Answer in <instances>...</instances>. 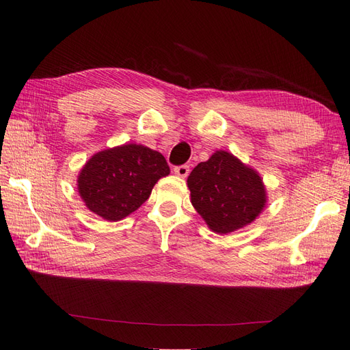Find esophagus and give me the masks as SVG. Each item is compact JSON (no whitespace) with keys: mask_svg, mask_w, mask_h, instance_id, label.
<instances>
[{"mask_svg":"<svg viewBox=\"0 0 350 350\" xmlns=\"http://www.w3.org/2000/svg\"><path fill=\"white\" fill-rule=\"evenodd\" d=\"M174 172L181 176V178H185L188 174H189V166L188 165H179V166H175L174 167Z\"/></svg>","mask_w":350,"mask_h":350,"instance_id":"1","label":"esophagus"}]
</instances>
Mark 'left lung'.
<instances>
[{
  "instance_id": "8db88e82",
  "label": "left lung",
  "mask_w": 350,
  "mask_h": 350,
  "mask_svg": "<svg viewBox=\"0 0 350 350\" xmlns=\"http://www.w3.org/2000/svg\"><path fill=\"white\" fill-rule=\"evenodd\" d=\"M191 203L217 234L251 224L266 204V189L256 171L228 152H216L188 176Z\"/></svg>"
}]
</instances>
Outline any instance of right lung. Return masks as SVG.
I'll return each mask as SVG.
<instances>
[{
  "instance_id": "obj_1",
  "label": "right lung",
  "mask_w": 350,
  "mask_h": 350,
  "mask_svg": "<svg viewBox=\"0 0 350 350\" xmlns=\"http://www.w3.org/2000/svg\"><path fill=\"white\" fill-rule=\"evenodd\" d=\"M169 175L166 159L142 144H124L94 154L79 175V193L98 216L116 221L139 208L154 184Z\"/></svg>"
}]
</instances>
